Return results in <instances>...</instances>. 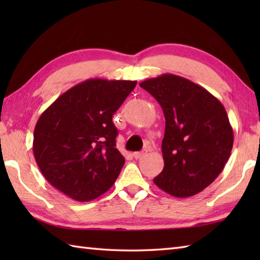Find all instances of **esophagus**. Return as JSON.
Wrapping results in <instances>:
<instances>
[{"mask_svg": "<svg viewBox=\"0 0 260 260\" xmlns=\"http://www.w3.org/2000/svg\"><path fill=\"white\" fill-rule=\"evenodd\" d=\"M146 154H147V150H144V151H142V152H135L133 154V156H134V158L139 159V158H142L143 156H145Z\"/></svg>", "mask_w": 260, "mask_h": 260, "instance_id": "34e87169", "label": "esophagus"}]
</instances>
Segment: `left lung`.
Returning a JSON list of instances; mask_svg holds the SVG:
<instances>
[{
    "label": "left lung",
    "mask_w": 260,
    "mask_h": 260,
    "mask_svg": "<svg viewBox=\"0 0 260 260\" xmlns=\"http://www.w3.org/2000/svg\"><path fill=\"white\" fill-rule=\"evenodd\" d=\"M140 86L161 105L165 117L164 168L153 182L176 198L206 189L221 173L234 145L223 105L183 77L164 74Z\"/></svg>",
    "instance_id": "obj_1"
}]
</instances>
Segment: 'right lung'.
<instances>
[{
	"instance_id": "1",
	"label": "right lung",
	"mask_w": 260,
	"mask_h": 260,
	"mask_svg": "<svg viewBox=\"0 0 260 260\" xmlns=\"http://www.w3.org/2000/svg\"><path fill=\"white\" fill-rule=\"evenodd\" d=\"M137 81L88 79L59 96L39 117L33 154L47 181L86 202L108 191L125 158L116 148L113 115Z\"/></svg>"
}]
</instances>
